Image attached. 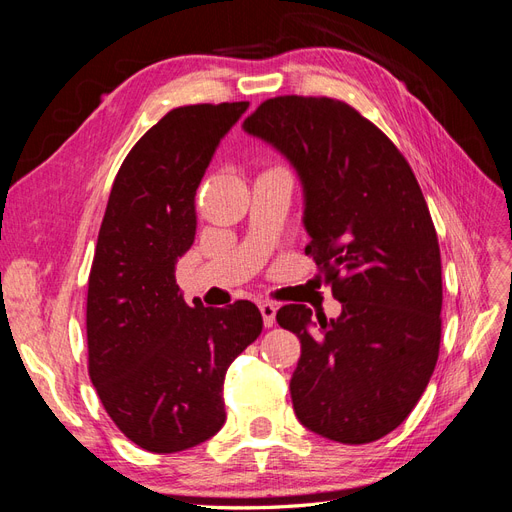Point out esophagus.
<instances>
[{"label":"esophagus","instance_id":"34e87169","mask_svg":"<svg viewBox=\"0 0 512 512\" xmlns=\"http://www.w3.org/2000/svg\"><path fill=\"white\" fill-rule=\"evenodd\" d=\"M260 314H262V322H265V327L271 329L273 324H275L277 307L273 303H260Z\"/></svg>","mask_w":512,"mask_h":512}]
</instances>
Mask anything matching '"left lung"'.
<instances>
[{
	"label": "left lung",
	"instance_id": "left-lung-1",
	"mask_svg": "<svg viewBox=\"0 0 512 512\" xmlns=\"http://www.w3.org/2000/svg\"><path fill=\"white\" fill-rule=\"evenodd\" d=\"M243 132L297 173L305 254L342 303L318 322L307 305L277 312L301 342L294 414L333 442L380 440L421 399L440 350L442 262L423 192L397 147L346 102L271 98Z\"/></svg>",
	"mask_w": 512,
	"mask_h": 512
}]
</instances>
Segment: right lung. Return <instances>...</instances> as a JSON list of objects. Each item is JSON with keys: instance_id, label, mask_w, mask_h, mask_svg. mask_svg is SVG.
Listing matches in <instances>:
<instances>
[{"instance_id": "add662e5", "label": "right lung", "mask_w": 512, "mask_h": 512, "mask_svg": "<svg viewBox=\"0 0 512 512\" xmlns=\"http://www.w3.org/2000/svg\"><path fill=\"white\" fill-rule=\"evenodd\" d=\"M247 106L170 111L132 147L108 196L87 290L89 376L113 423L149 453L222 429L226 369L262 331L254 303L190 307L175 280L196 235L200 179Z\"/></svg>"}]
</instances>
